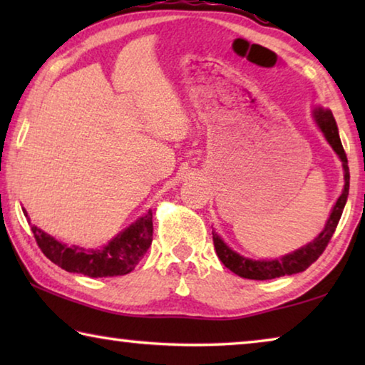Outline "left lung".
Returning a JSON list of instances; mask_svg holds the SVG:
<instances>
[{"instance_id": "1", "label": "left lung", "mask_w": 365, "mask_h": 365, "mask_svg": "<svg viewBox=\"0 0 365 365\" xmlns=\"http://www.w3.org/2000/svg\"><path fill=\"white\" fill-rule=\"evenodd\" d=\"M312 117L314 120H316L317 127L320 128V132L324 133L325 140L329 141V145L333 148V151L336 153V156L343 164L344 187H343L341 195L338 196L336 202L333 205L330 217L327 219L324 230L320 232L312 242H309L307 245L301 246L299 250L288 252V255L277 259L245 257L242 255H238L237 251H233L230 246H228L224 240L219 237L217 232L212 230L214 248L222 264H224L227 269H230L233 274L243 277V279L272 280V279H279V277H283V275H293V274H299V272H304L309 265L317 261L319 256L322 255L324 250L327 248V245H329L331 235L335 233V228L338 225L339 217H341L344 205L346 201H348V193H349L348 158H346L341 140H339L338 127L331 110L317 106L312 110Z\"/></svg>"}]
</instances>
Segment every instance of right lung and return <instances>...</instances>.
Returning a JSON list of instances; mask_svg holds the SVG:
<instances>
[{
	"label": "right lung",
	"instance_id": "obj_1",
	"mask_svg": "<svg viewBox=\"0 0 365 365\" xmlns=\"http://www.w3.org/2000/svg\"><path fill=\"white\" fill-rule=\"evenodd\" d=\"M24 214L30 217L26 209ZM34 237L49 261L59 265L61 269L72 274H82L91 279L100 277H115L130 274L141 257L146 255L153 242V211L150 209L132 225L123 228L120 233L101 248H82L76 245H66L43 232L41 228L32 225Z\"/></svg>",
	"mask_w": 365,
	"mask_h": 365
}]
</instances>
